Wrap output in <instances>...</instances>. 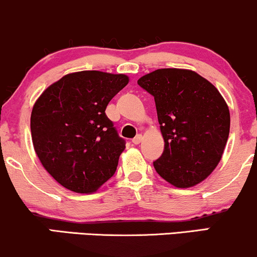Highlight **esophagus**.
<instances>
[{
    "instance_id": "obj_1",
    "label": "esophagus",
    "mask_w": 257,
    "mask_h": 257,
    "mask_svg": "<svg viewBox=\"0 0 257 257\" xmlns=\"http://www.w3.org/2000/svg\"><path fill=\"white\" fill-rule=\"evenodd\" d=\"M142 141H143V136H142V135H137V136H136V137L134 138V140H132V143L137 146V144H140Z\"/></svg>"
}]
</instances>
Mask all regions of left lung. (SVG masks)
Returning a JSON list of instances; mask_svg holds the SVG:
<instances>
[{
    "label": "left lung",
    "instance_id": "obj_1",
    "mask_svg": "<svg viewBox=\"0 0 257 257\" xmlns=\"http://www.w3.org/2000/svg\"><path fill=\"white\" fill-rule=\"evenodd\" d=\"M155 99L165 141L154 162L176 188H192L219 165L230 134V109L219 90L195 71L160 68L138 79Z\"/></svg>",
    "mask_w": 257,
    "mask_h": 257
}]
</instances>
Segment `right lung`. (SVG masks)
Returning <instances> with one entry per match:
<instances>
[{"instance_id": "1", "label": "right lung", "mask_w": 257, "mask_h": 257, "mask_svg": "<svg viewBox=\"0 0 257 257\" xmlns=\"http://www.w3.org/2000/svg\"><path fill=\"white\" fill-rule=\"evenodd\" d=\"M128 81L126 74L73 72L48 86L35 102L33 149L63 188L92 194L115 173L125 142L104 111Z\"/></svg>"}]
</instances>
